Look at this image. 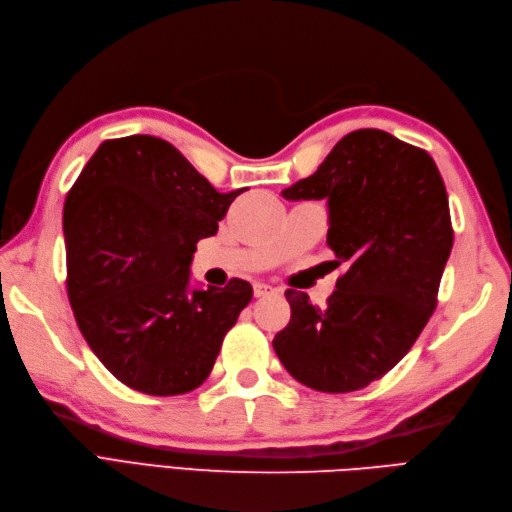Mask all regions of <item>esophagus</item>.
<instances>
[{"label":"esophagus","mask_w":512,"mask_h":512,"mask_svg":"<svg viewBox=\"0 0 512 512\" xmlns=\"http://www.w3.org/2000/svg\"><path fill=\"white\" fill-rule=\"evenodd\" d=\"M275 292H277V290H275L273 286H269V284H260V282L254 284V297H256V299L269 297V294H275Z\"/></svg>","instance_id":"1"}]
</instances>
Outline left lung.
Instances as JSON below:
<instances>
[{
    "instance_id": "8db88e82",
    "label": "left lung",
    "mask_w": 512,
    "mask_h": 512,
    "mask_svg": "<svg viewBox=\"0 0 512 512\" xmlns=\"http://www.w3.org/2000/svg\"><path fill=\"white\" fill-rule=\"evenodd\" d=\"M282 196L327 200V245L344 275L324 307L286 290L292 314L273 350L309 389H365L404 359L438 305L453 247L440 170L425 149L365 128Z\"/></svg>"
}]
</instances>
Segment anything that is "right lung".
Returning <instances> with one entry per match:
<instances>
[{
	"instance_id": "right-lung-1",
	"label": "right lung",
	"mask_w": 512,
	"mask_h": 512,
	"mask_svg": "<svg viewBox=\"0 0 512 512\" xmlns=\"http://www.w3.org/2000/svg\"><path fill=\"white\" fill-rule=\"evenodd\" d=\"M247 190V188H243ZM162 138L104 141L64 205L68 299L89 348L147 395H183L211 374L252 286L190 290L196 243L232 200Z\"/></svg>"
}]
</instances>
